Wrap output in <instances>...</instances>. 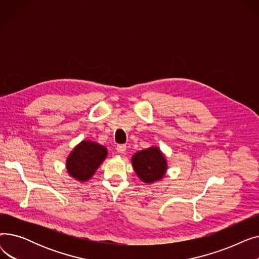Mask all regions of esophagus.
<instances>
[{
    "instance_id": "34e87169",
    "label": "esophagus",
    "mask_w": 259,
    "mask_h": 259,
    "mask_svg": "<svg viewBox=\"0 0 259 259\" xmlns=\"http://www.w3.org/2000/svg\"><path fill=\"white\" fill-rule=\"evenodd\" d=\"M126 149H127V146L126 145H118L117 147H116V151L118 152V153H125L126 152Z\"/></svg>"
}]
</instances>
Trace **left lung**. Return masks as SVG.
Instances as JSON below:
<instances>
[{"label": "left lung", "mask_w": 259, "mask_h": 259, "mask_svg": "<svg viewBox=\"0 0 259 259\" xmlns=\"http://www.w3.org/2000/svg\"><path fill=\"white\" fill-rule=\"evenodd\" d=\"M131 161L139 179L146 184L160 181L168 169L165 155L155 146L137 152L132 156Z\"/></svg>", "instance_id": "obj_1"}]
</instances>
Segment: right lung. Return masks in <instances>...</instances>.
Segmentation results:
<instances>
[{
    "label": "right lung",
    "mask_w": 259,
    "mask_h": 259,
    "mask_svg": "<svg viewBox=\"0 0 259 259\" xmlns=\"http://www.w3.org/2000/svg\"><path fill=\"white\" fill-rule=\"evenodd\" d=\"M107 154L104 146L92 141H81L67 157V172L78 182H87L102 165Z\"/></svg>",
    "instance_id": "1"
}]
</instances>
